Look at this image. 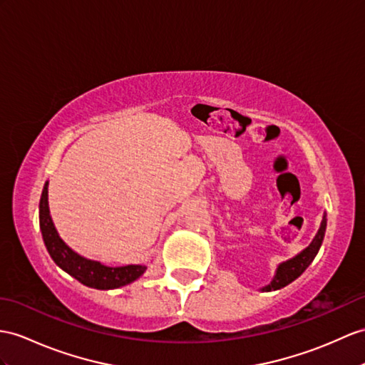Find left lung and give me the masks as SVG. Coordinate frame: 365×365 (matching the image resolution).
<instances>
[{
  "label": "left lung",
  "instance_id": "1",
  "mask_svg": "<svg viewBox=\"0 0 365 365\" xmlns=\"http://www.w3.org/2000/svg\"><path fill=\"white\" fill-rule=\"evenodd\" d=\"M325 229H327V215L324 213V218L321 221V227H319L316 237L313 238V242H311L304 251L292 257V259H289L287 262H282L277 266V269H275L272 280L268 283V285L260 288V291L280 289L283 287L289 285L291 282H294L299 275H302V272L308 268L311 262L314 260V257L317 255L319 250H321L324 237H325Z\"/></svg>",
  "mask_w": 365,
  "mask_h": 365
}]
</instances>
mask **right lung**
Listing matches in <instances>:
<instances>
[{"mask_svg": "<svg viewBox=\"0 0 365 365\" xmlns=\"http://www.w3.org/2000/svg\"><path fill=\"white\" fill-rule=\"evenodd\" d=\"M48 185L44 187L40 198V229L43 235L44 246L56 262L58 268L73 275L76 280L83 283L85 287L94 289H115L125 287L128 283L138 280L142 274L147 271V264H125V266H106L97 260L86 259V257L77 254L74 250L61 240L54 221L51 218L49 202H48Z\"/></svg>", "mask_w": 365, "mask_h": 365, "instance_id": "1", "label": "right lung"}]
</instances>
